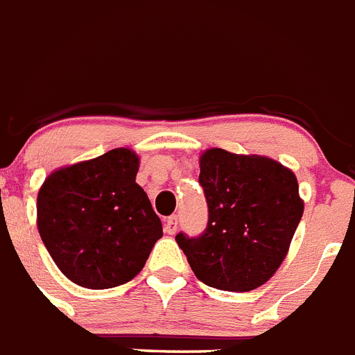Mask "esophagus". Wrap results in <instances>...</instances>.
Segmentation results:
<instances>
[{
    "mask_svg": "<svg viewBox=\"0 0 355 355\" xmlns=\"http://www.w3.org/2000/svg\"><path fill=\"white\" fill-rule=\"evenodd\" d=\"M177 229H178V218H177V216H169L168 220H166V223H164L166 234H175V232H177Z\"/></svg>",
    "mask_w": 355,
    "mask_h": 355,
    "instance_id": "esophagus-1",
    "label": "esophagus"
}]
</instances>
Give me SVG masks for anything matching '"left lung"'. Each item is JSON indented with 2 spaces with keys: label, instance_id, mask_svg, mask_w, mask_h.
I'll use <instances>...</instances> for the list:
<instances>
[{
  "label": "left lung",
  "instance_id": "1",
  "mask_svg": "<svg viewBox=\"0 0 355 355\" xmlns=\"http://www.w3.org/2000/svg\"><path fill=\"white\" fill-rule=\"evenodd\" d=\"M198 180L207 200V229L198 237H175L191 270L223 291L263 286L288 255L304 214L295 173L268 157L211 148L200 157Z\"/></svg>",
  "mask_w": 355,
  "mask_h": 355
}]
</instances>
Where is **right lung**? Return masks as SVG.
Returning <instances> with one entry per match:
<instances>
[{"mask_svg": "<svg viewBox=\"0 0 355 355\" xmlns=\"http://www.w3.org/2000/svg\"><path fill=\"white\" fill-rule=\"evenodd\" d=\"M139 157L116 148L49 175L37 195L46 250L75 284L109 289L134 279L162 237V223L135 182Z\"/></svg>", "mask_w": 355, "mask_h": 355, "instance_id": "1", "label": "right lung"}]
</instances>
